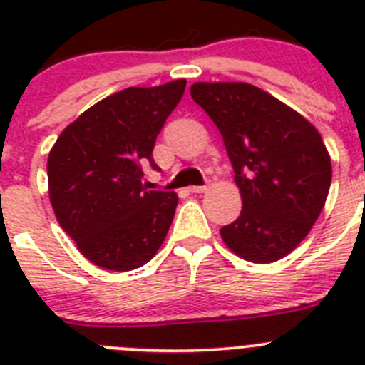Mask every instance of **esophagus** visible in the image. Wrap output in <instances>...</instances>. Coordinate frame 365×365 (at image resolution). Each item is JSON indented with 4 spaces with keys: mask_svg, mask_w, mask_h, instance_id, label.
I'll return each instance as SVG.
<instances>
[{
    "mask_svg": "<svg viewBox=\"0 0 365 365\" xmlns=\"http://www.w3.org/2000/svg\"><path fill=\"white\" fill-rule=\"evenodd\" d=\"M208 190V186H190V192L192 193H205Z\"/></svg>",
    "mask_w": 365,
    "mask_h": 365,
    "instance_id": "1",
    "label": "esophagus"
}]
</instances>
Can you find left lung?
I'll return each instance as SVG.
<instances>
[{"label":"left lung","instance_id":"left-lung-1","mask_svg":"<svg viewBox=\"0 0 365 365\" xmlns=\"http://www.w3.org/2000/svg\"><path fill=\"white\" fill-rule=\"evenodd\" d=\"M192 98L217 125L243 210L221 228L232 252L252 263L291 254L311 232L331 186L322 135L299 113L245 82H197Z\"/></svg>","mask_w":365,"mask_h":365}]
</instances>
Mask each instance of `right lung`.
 <instances>
[{"instance_id": "obj_1", "label": "right lung", "mask_w": 365, "mask_h": 365, "mask_svg": "<svg viewBox=\"0 0 365 365\" xmlns=\"http://www.w3.org/2000/svg\"><path fill=\"white\" fill-rule=\"evenodd\" d=\"M186 80L128 87L71 122L47 160L49 199L60 227L100 269L125 272L157 254L175 215V192L143 185L155 138Z\"/></svg>"}]
</instances>
